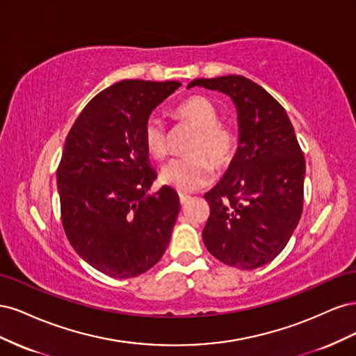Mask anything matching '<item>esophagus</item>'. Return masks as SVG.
Wrapping results in <instances>:
<instances>
[{"instance_id":"34e87169","label":"esophagus","mask_w":356,"mask_h":356,"mask_svg":"<svg viewBox=\"0 0 356 356\" xmlns=\"http://www.w3.org/2000/svg\"><path fill=\"white\" fill-rule=\"evenodd\" d=\"M190 200V196L186 195V193H179V203L181 204H186Z\"/></svg>"}]
</instances>
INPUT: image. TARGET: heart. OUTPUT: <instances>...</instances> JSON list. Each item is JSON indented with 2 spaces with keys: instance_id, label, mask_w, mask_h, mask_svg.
<instances>
[{
  "instance_id": "heart-1",
  "label": "heart",
  "mask_w": 356,
  "mask_h": 356,
  "mask_svg": "<svg viewBox=\"0 0 356 356\" xmlns=\"http://www.w3.org/2000/svg\"><path fill=\"white\" fill-rule=\"evenodd\" d=\"M174 115L196 129L187 147L188 156L170 160L161 169L160 178L165 184L179 191H195L207 186L213 177V166H229L238 149V135L233 127L220 122L215 105L203 96L191 98L175 106ZM147 152L154 159L168 154V129L157 115H149L143 129Z\"/></svg>"
}]
</instances>
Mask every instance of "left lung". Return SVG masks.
<instances>
[{
	"label": "left lung",
	"mask_w": 356,
	"mask_h": 356,
	"mask_svg": "<svg viewBox=\"0 0 356 356\" xmlns=\"http://www.w3.org/2000/svg\"><path fill=\"white\" fill-rule=\"evenodd\" d=\"M229 95L238 108L239 147L224 178L204 195L203 242L221 263L251 270L286 246L303 212L306 161L286 111L243 75L193 80L187 88Z\"/></svg>",
	"instance_id": "1"
}]
</instances>
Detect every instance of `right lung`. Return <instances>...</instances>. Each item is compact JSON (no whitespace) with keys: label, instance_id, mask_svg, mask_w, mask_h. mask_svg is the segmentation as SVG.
<instances>
[{"label":"right lung","instance_id":"1","mask_svg":"<svg viewBox=\"0 0 356 356\" xmlns=\"http://www.w3.org/2000/svg\"><path fill=\"white\" fill-rule=\"evenodd\" d=\"M179 81L123 80L84 106L58 166L62 225L86 263L111 277L149 270L165 254L178 212V193L148 190L157 175L143 129Z\"/></svg>","mask_w":356,"mask_h":356}]
</instances>
